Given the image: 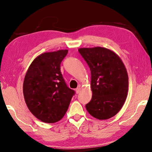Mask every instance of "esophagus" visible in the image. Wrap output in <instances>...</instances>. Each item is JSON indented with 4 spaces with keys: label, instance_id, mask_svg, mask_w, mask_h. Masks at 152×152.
<instances>
[{
    "label": "esophagus",
    "instance_id": "obj_1",
    "mask_svg": "<svg viewBox=\"0 0 152 152\" xmlns=\"http://www.w3.org/2000/svg\"><path fill=\"white\" fill-rule=\"evenodd\" d=\"M75 91H76V94H77L80 93V91H81V87H80V86H79L77 88L75 89Z\"/></svg>",
    "mask_w": 152,
    "mask_h": 152
}]
</instances>
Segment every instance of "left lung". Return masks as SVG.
<instances>
[{"instance_id":"8db88e82","label":"left lung","mask_w":152,"mask_h":152,"mask_svg":"<svg viewBox=\"0 0 152 152\" xmlns=\"http://www.w3.org/2000/svg\"><path fill=\"white\" fill-rule=\"evenodd\" d=\"M79 52L91 74V100L86 107L98 119H107L118 113L128 91V75L118 55L103 47L81 48Z\"/></svg>"}]
</instances>
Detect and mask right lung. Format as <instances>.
I'll use <instances>...</instances> for the list:
<instances>
[{
	"label": "right lung",
	"instance_id": "right-lung-1",
	"mask_svg": "<svg viewBox=\"0 0 152 152\" xmlns=\"http://www.w3.org/2000/svg\"><path fill=\"white\" fill-rule=\"evenodd\" d=\"M67 53L65 49L40 55L32 62L25 77L26 104L42 122L53 124L61 120L75 94L66 86L61 72V63Z\"/></svg>",
	"mask_w": 152,
	"mask_h": 152
}]
</instances>
